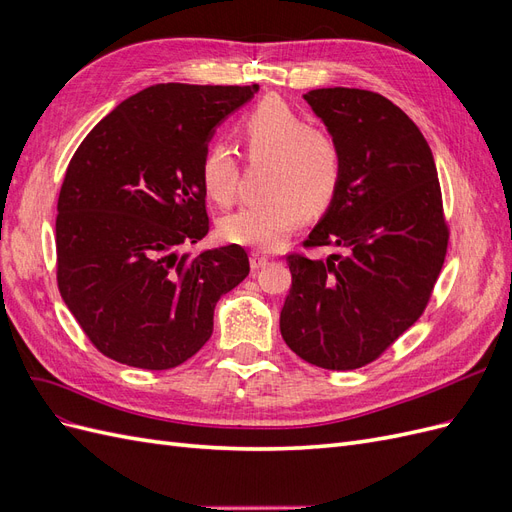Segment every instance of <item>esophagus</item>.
<instances>
[{
  "mask_svg": "<svg viewBox=\"0 0 512 512\" xmlns=\"http://www.w3.org/2000/svg\"><path fill=\"white\" fill-rule=\"evenodd\" d=\"M269 256L267 254H262V252H252L250 254V265H252V269L254 271H258V269H262L265 265H269Z\"/></svg>",
  "mask_w": 512,
  "mask_h": 512,
  "instance_id": "1",
  "label": "esophagus"
}]
</instances>
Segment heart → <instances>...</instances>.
Returning <instances> with one entry per match:
<instances>
[{
    "instance_id": "obj_1",
    "label": "heart",
    "mask_w": 512,
    "mask_h": 512,
    "mask_svg": "<svg viewBox=\"0 0 512 512\" xmlns=\"http://www.w3.org/2000/svg\"><path fill=\"white\" fill-rule=\"evenodd\" d=\"M241 143L252 162H267L260 203L245 205L220 222L228 243L277 250L305 213L318 215L335 200L344 177V153L337 138L277 98L256 104L239 123ZM237 160L228 143L213 141L200 162V185L215 205L235 198Z\"/></svg>"
}]
</instances>
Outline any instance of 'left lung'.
<instances>
[{"label":"left lung","instance_id":"obj_1","mask_svg":"<svg viewBox=\"0 0 512 512\" xmlns=\"http://www.w3.org/2000/svg\"><path fill=\"white\" fill-rule=\"evenodd\" d=\"M337 138L344 177L305 247L290 254L280 314L288 348L322 369L371 363L421 318L444 265L448 228L436 162L414 121L374 91L327 87L303 96Z\"/></svg>","mask_w":512,"mask_h":512}]
</instances>
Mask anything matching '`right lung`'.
<instances>
[{"instance_id": "1", "label": "right lung", "mask_w": 512, "mask_h": 512, "mask_svg": "<svg viewBox=\"0 0 512 512\" xmlns=\"http://www.w3.org/2000/svg\"><path fill=\"white\" fill-rule=\"evenodd\" d=\"M258 85H151L115 106L72 156L57 200L61 299L102 354L141 369L185 363L222 294L250 273L241 245L179 254L209 232L200 162Z\"/></svg>"}]
</instances>
